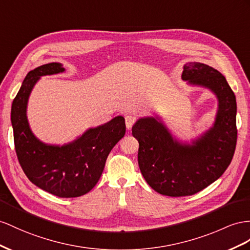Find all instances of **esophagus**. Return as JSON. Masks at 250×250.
Listing matches in <instances>:
<instances>
[{
	"label": "esophagus",
	"mask_w": 250,
	"mask_h": 250,
	"mask_svg": "<svg viewBox=\"0 0 250 250\" xmlns=\"http://www.w3.org/2000/svg\"><path fill=\"white\" fill-rule=\"evenodd\" d=\"M136 121V118L132 116V115H127V116H125V125H126V129L130 130L131 127L133 126V125L135 124Z\"/></svg>",
	"instance_id": "1"
}]
</instances>
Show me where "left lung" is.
<instances>
[{
  "label": "left lung",
  "instance_id": "1",
  "mask_svg": "<svg viewBox=\"0 0 250 250\" xmlns=\"http://www.w3.org/2000/svg\"><path fill=\"white\" fill-rule=\"evenodd\" d=\"M182 79L210 89L217 98L213 125L201 136L183 143L159 116L139 118L132 134L139 143L138 166L149 186L167 196L195 194L215 182L231 163L236 145V101L219 70L188 62Z\"/></svg>",
  "mask_w": 250,
  "mask_h": 250
}]
</instances>
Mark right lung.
<instances>
[{
    "label": "right lung",
    "mask_w": 250,
    "mask_h": 250,
    "mask_svg": "<svg viewBox=\"0 0 250 250\" xmlns=\"http://www.w3.org/2000/svg\"><path fill=\"white\" fill-rule=\"evenodd\" d=\"M64 70L58 62L30 70L12 101L11 125L19 163L28 180L56 196L78 197L98 183L111 150L125 136V124L123 116H116L104 125L89 127L72 143L62 146L38 139L27 119L30 93L42 76Z\"/></svg>",
    "instance_id": "add662e5"
}]
</instances>
